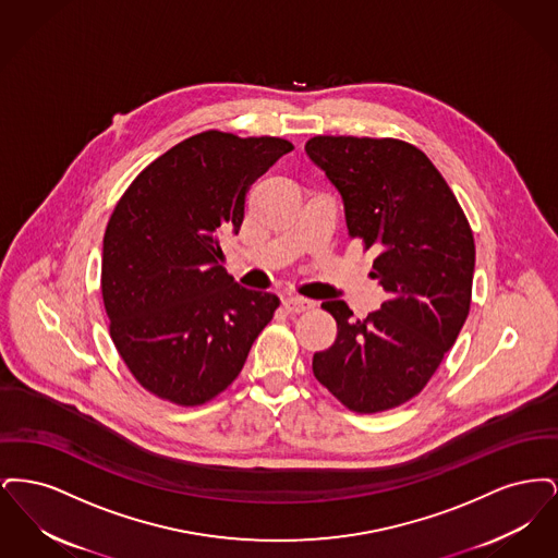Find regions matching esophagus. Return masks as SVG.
<instances>
[{"label":"esophagus","mask_w":558,"mask_h":558,"mask_svg":"<svg viewBox=\"0 0 558 558\" xmlns=\"http://www.w3.org/2000/svg\"><path fill=\"white\" fill-rule=\"evenodd\" d=\"M316 303L312 299H305V296H296V294H289L284 299V310L291 312V314H299V312H307L312 310Z\"/></svg>","instance_id":"1"}]
</instances>
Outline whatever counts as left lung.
I'll use <instances>...</instances> for the list:
<instances>
[{"instance_id": "left-lung-1", "label": "left lung", "mask_w": 558, "mask_h": 558, "mask_svg": "<svg viewBox=\"0 0 558 558\" xmlns=\"http://www.w3.org/2000/svg\"><path fill=\"white\" fill-rule=\"evenodd\" d=\"M305 153L339 190L351 239L374 248L372 278L389 299L355 319L322 303L335 343L314 353L319 383L349 410L374 414L423 391L471 307L475 240L453 192L425 153L399 140L318 135Z\"/></svg>"}]
</instances>
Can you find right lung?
Listing matches in <instances>:
<instances>
[{
	"mask_svg": "<svg viewBox=\"0 0 558 558\" xmlns=\"http://www.w3.org/2000/svg\"><path fill=\"white\" fill-rule=\"evenodd\" d=\"M282 137L192 135L150 162L110 215L102 299L110 337L137 383L180 405L219 396L239 376L280 299L219 266L239 234L248 186L291 153Z\"/></svg>",
	"mask_w": 558,
	"mask_h": 558,
	"instance_id": "1",
	"label": "right lung"
}]
</instances>
